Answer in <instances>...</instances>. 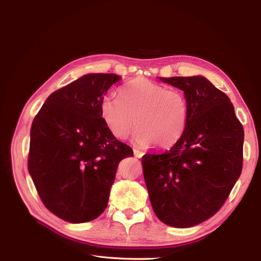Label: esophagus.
<instances>
[{
	"instance_id": "esophagus-1",
	"label": "esophagus",
	"mask_w": 261,
	"mask_h": 261,
	"mask_svg": "<svg viewBox=\"0 0 261 261\" xmlns=\"http://www.w3.org/2000/svg\"><path fill=\"white\" fill-rule=\"evenodd\" d=\"M134 155H135L136 158H138V159H140V158L144 155V152H143V151H140V150L134 149Z\"/></svg>"
}]
</instances>
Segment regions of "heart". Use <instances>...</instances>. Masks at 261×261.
<instances>
[{"instance_id":"b5f03b06","label":"heart","mask_w":261,"mask_h":261,"mask_svg":"<svg viewBox=\"0 0 261 261\" xmlns=\"http://www.w3.org/2000/svg\"><path fill=\"white\" fill-rule=\"evenodd\" d=\"M107 128L118 139L127 137L136 125L134 143L139 147L155 144L170 148L183 136L189 115L188 100L183 91L147 78H135L122 86L118 98L105 96L99 105Z\"/></svg>"}]
</instances>
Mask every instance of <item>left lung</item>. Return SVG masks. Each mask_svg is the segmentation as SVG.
Returning <instances> with one entry per match:
<instances>
[{"instance_id": "obj_1", "label": "left lung", "mask_w": 261, "mask_h": 261, "mask_svg": "<svg viewBox=\"0 0 261 261\" xmlns=\"http://www.w3.org/2000/svg\"><path fill=\"white\" fill-rule=\"evenodd\" d=\"M183 90L189 115L170 150L141 159L155 216L174 227L206 221L223 206L243 168V125L232 102L207 78L160 77Z\"/></svg>"}]
</instances>
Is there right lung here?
<instances>
[{
	"label": "right lung",
	"instance_id": "add662e5",
	"mask_svg": "<svg viewBox=\"0 0 261 261\" xmlns=\"http://www.w3.org/2000/svg\"><path fill=\"white\" fill-rule=\"evenodd\" d=\"M120 80L115 74L78 78L51 93L31 125L29 174L46 209L67 222H88L106 210L118 163L134 154L99 111Z\"/></svg>",
	"mask_w": 261,
	"mask_h": 261
}]
</instances>
